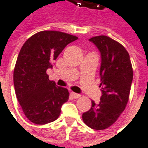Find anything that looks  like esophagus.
Masks as SVG:
<instances>
[{"mask_svg": "<svg viewBox=\"0 0 148 148\" xmlns=\"http://www.w3.org/2000/svg\"><path fill=\"white\" fill-rule=\"evenodd\" d=\"M71 96L74 97V98H79V97H80V95L79 94H77V93H74V92H71Z\"/></svg>", "mask_w": 148, "mask_h": 148, "instance_id": "1", "label": "esophagus"}]
</instances>
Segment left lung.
I'll return each mask as SVG.
<instances>
[{
  "mask_svg": "<svg viewBox=\"0 0 148 148\" xmlns=\"http://www.w3.org/2000/svg\"><path fill=\"white\" fill-rule=\"evenodd\" d=\"M101 53L100 102L92 101L90 109L82 114L84 123L101 130L111 126L125 110L133 79L130 55L120 43L106 35L89 40Z\"/></svg>",
  "mask_w": 148,
  "mask_h": 148,
  "instance_id": "obj_1",
  "label": "left lung"
}]
</instances>
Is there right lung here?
Wrapping results in <instances>:
<instances>
[{
    "label": "right lung",
    "instance_id": "add662e5",
    "mask_svg": "<svg viewBox=\"0 0 148 148\" xmlns=\"http://www.w3.org/2000/svg\"><path fill=\"white\" fill-rule=\"evenodd\" d=\"M78 37L60 31L45 30L29 38L18 56L13 72L15 93L29 120L36 125L55 121L69 100L68 89L49 79L48 69L62 50Z\"/></svg>",
    "mask_w": 148,
    "mask_h": 148
}]
</instances>
